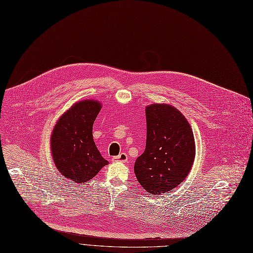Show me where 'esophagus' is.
<instances>
[{
  "label": "esophagus",
  "instance_id": "obj_1",
  "mask_svg": "<svg viewBox=\"0 0 253 253\" xmlns=\"http://www.w3.org/2000/svg\"><path fill=\"white\" fill-rule=\"evenodd\" d=\"M113 162H122V163H126L127 162V154L123 152L120 153L119 155L117 156H114V158L112 159Z\"/></svg>",
  "mask_w": 253,
  "mask_h": 253
}]
</instances>
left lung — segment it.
<instances>
[{
  "label": "left lung",
  "instance_id": "obj_1",
  "mask_svg": "<svg viewBox=\"0 0 253 253\" xmlns=\"http://www.w3.org/2000/svg\"><path fill=\"white\" fill-rule=\"evenodd\" d=\"M145 113L146 147L135 162V175L149 194H169L194 164V134L185 117L170 105L152 104Z\"/></svg>",
  "mask_w": 253,
  "mask_h": 253
}]
</instances>
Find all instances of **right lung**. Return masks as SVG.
I'll return each instance as SVG.
<instances>
[{
    "mask_svg": "<svg viewBox=\"0 0 253 253\" xmlns=\"http://www.w3.org/2000/svg\"><path fill=\"white\" fill-rule=\"evenodd\" d=\"M101 104L85 100L76 103L58 119L51 135V151L57 170L76 183L87 182L108 162L92 138V126Z\"/></svg>",
    "mask_w": 253,
    "mask_h": 253,
    "instance_id": "add662e5",
    "label": "right lung"
}]
</instances>
